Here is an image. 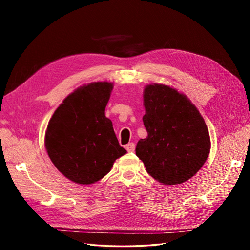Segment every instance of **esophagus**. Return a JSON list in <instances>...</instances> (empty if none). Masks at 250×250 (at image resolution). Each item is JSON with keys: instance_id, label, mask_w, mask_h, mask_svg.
Segmentation results:
<instances>
[{"instance_id": "1", "label": "esophagus", "mask_w": 250, "mask_h": 250, "mask_svg": "<svg viewBox=\"0 0 250 250\" xmlns=\"http://www.w3.org/2000/svg\"><path fill=\"white\" fill-rule=\"evenodd\" d=\"M125 148H126V150L128 151V152H133L134 149H135L134 143H129V144H127V145L125 146Z\"/></svg>"}]
</instances>
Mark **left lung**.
<instances>
[{"instance_id":"8db88e82","label":"left lung","mask_w":250,"mask_h":250,"mask_svg":"<svg viewBox=\"0 0 250 250\" xmlns=\"http://www.w3.org/2000/svg\"><path fill=\"white\" fill-rule=\"evenodd\" d=\"M144 105L143 122L148 135L138 142L135 154L160 183H185L208 156L210 140L206 122L185 95L167 85L146 86Z\"/></svg>"}]
</instances>
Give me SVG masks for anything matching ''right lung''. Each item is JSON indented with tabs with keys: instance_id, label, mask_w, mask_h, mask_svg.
I'll return each instance as SVG.
<instances>
[{
	"instance_id": "1",
	"label": "right lung",
	"mask_w": 250,
	"mask_h": 250,
	"mask_svg": "<svg viewBox=\"0 0 250 250\" xmlns=\"http://www.w3.org/2000/svg\"><path fill=\"white\" fill-rule=\"evenodd\" d=\"M112 83L94 82L67 96L48 124L44 145L63 175L80 185L100 180L117 158L120 146L111 121L105 117Z\"/></svg>"
}]
</instances>
